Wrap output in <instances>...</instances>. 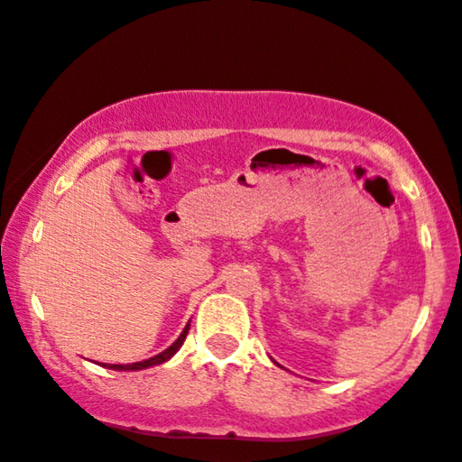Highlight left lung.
Instances as JSON below:
<instances>
[{
  "label": "left lung",
  "instance_id": "1",
  "mask_svg": "<svg viewBox=\"0 0 462 462\" xmlns=\"http://www.w3.org/2000/svg\"><path fill=\"white\" fill-rule=\"evenodd\" d=\"M271 360H273V357H271ZM273 362H274V360H273ZM274 364H276V362H274Z\"/></svg>",
  "mask_w": 462,
  "mask_h": 462
}]
</instances>
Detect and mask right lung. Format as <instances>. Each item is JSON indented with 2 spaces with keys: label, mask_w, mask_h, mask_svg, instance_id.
I'll use <instances>...</instances> for the list:
<instances>
[{
  "label": "right lung",
  "mask_w": 462,
  "mask_h": 462,
  "mask_svg": "<svg viewBox=\"0 0 462 462\" xmlns=\"http://www.w3.org/2000/svg\"><path fill=\"white\" fill-rule=\"evenodd\" d=\"M188 330H189V322H188L186 328H183V332L180 334V337H178L176 342H173L170 347H166V350H163V352H160L158 356L150 357V360H142V362H136V364H100V365L106 367V370H116V372H138V370H146V367H152V365H160L163 362H168L170 357L180 350L181 344L186 342Z\"/></svg>",
  "instance_id": "1"
}]
</instances>
